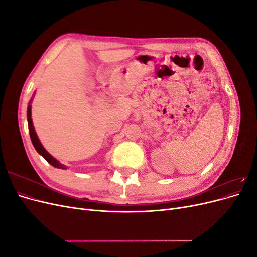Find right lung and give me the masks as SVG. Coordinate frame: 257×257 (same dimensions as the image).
Returning a JSON list of instances; mask_svg holds the SVG:
<instances>
[{
	"instance_id": "1",
	"label": "right lung",
	"mask_w": 257,
	"mask_h": 257,
	"mask_svg": "<svg viewBox=\"0 0 257 257\" xmlns=\"http://www.w3.org/2000/svg\"><path fill=\"white\" fill-rule=\"evenodd\" d=\"M31 103H32V99L30 100L29 103V106H28V110H27V118H28V125H29V132H30V137H31V142H32L35 150L40 153L42 157L47 161L49 164H51L53 167L56 168H61V169H66L67 167L62 164V163H60L57 159H54L52 155L45 149V148L43 147L42 143L40 142V139H38L37 137V134L35 132V128L33 126V122H32V118H31V115H32V112H31V108H32V106H31Z\"/></svg>"
}]
</instances>
